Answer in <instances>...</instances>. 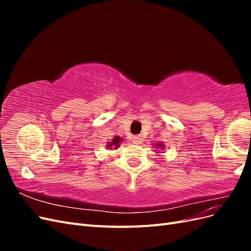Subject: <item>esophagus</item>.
I'll list each match as a JSON object with an SVG mask.
<instances>
[{"instance_id":"esophagus-1","label":"esophagus","mask_w":251,"mask_h":251,"mask_svg":"<svg viewBox=\"0 0 251 251\" xmlns=\"http://www.w3.org/2000/svg\"><path fill=\"white\" fill-rule=\"evenodd\" d=\"M142 141H143V139H142V136H141V135L133 136V142H134L135 144H140Z\"/></svg>"}]
</instances>
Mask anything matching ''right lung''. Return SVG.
<instances>
[{
    "mask_svg": "<svg viewBox=\"0 0 251 251\" xmlns=\"http://www.w3.org/2000/svg\"><path fill=\"white\" fill-rule=\"evenodd\" d=\"M119 141H120V139H119L118 137H116L115 139L113 140V142H112V143H109V147L111 148V147H112V144H114V146H117V144H118V142H119Z\"/></svg>",
    "mask_w": 251,
    "mask_h": 251,
    "instance_id": "right-lung-1",
    "label": "right lung"
}]
</instances>
